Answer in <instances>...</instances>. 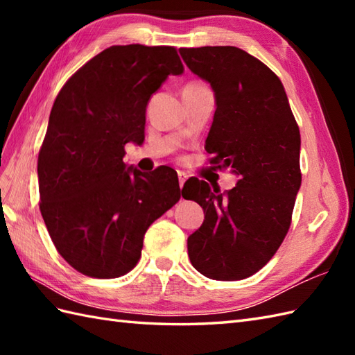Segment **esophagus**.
<instances>
[{"instance_id": "34e87169", "label": "esophagus", "mask_w": 355, "mask_h": 355, "mask_svg": "<svg viewBox=\"0 0 355 355\" xmlns=\"http://www.w3.org/2000/svg\"><path fill=\"white\" fill-rule=\"evenodd\" d=\"M187 180V175L184 172H182V171H178V183H180V187H182L183 189V186H184V182Z\"/></svg>"}]
</instances>
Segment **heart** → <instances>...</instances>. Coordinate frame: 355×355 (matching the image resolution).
Segmentation results:
<instances>
[{"instance_id": "heart-1", "label": "heart", "mask_w": 355, "mask_h": 355, "mask_svg": "<svg viewBox=\"0 0 355 355\" xmlns=\"http://www.w3.org/2000/svg\"><path fill=\"white\" fill-rule=\"evenodd\" d=\"M187 87H206V85H202V84H198V82H192V84H189Z\"/></svg>"}]
</instances>
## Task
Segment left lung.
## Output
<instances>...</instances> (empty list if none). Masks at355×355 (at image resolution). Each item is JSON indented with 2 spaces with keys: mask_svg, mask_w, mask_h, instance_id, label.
Listing matches in <instances>:
<instances>
[{
  "mask_svg": "<svg viewBox=\"0 0 355 355\" xmlns=\"http://www.w3.org/2000/svg\"><path fill=\"white\" fill-rule=\"evenodd\" d=\"M192 73L215 93V116L206 139L210 164L239 177L220 193L206 182L184 184L183 197L205 210L187 238V253L201 275L239 281L273 258L291 224L300 173V132L282 82L259 59L230 45L180 49Z\"/></svg>",
  "mask_w": 355,
  "mask_h": 355,
  "instance_id": "left-lung-1",
  "label": "left lung"
}]
</instances>
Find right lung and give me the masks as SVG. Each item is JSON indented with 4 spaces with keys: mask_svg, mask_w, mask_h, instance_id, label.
Listing matches in <instances>:
<instances>
[{
    "mask_svg": "<svg viewBox=\"0 0 355 355\" xmlns=\"http://www.w3.org/2000/svg\"><path fill=\"white\" fill-rule=\"evenodd\" d=\"M166 45H112L59 92L37 155L40 209L59 254L79 273L112 279L140 259L148 227L182 197L171 168L143 173L123 162L145 140L146 105L169 74Z\"/></svg>",
    "mask_w": 355,
    "mask_h": 355,
    "instance_id": "right-lung-1",
    "label": "right lung"
}]
</instances>
